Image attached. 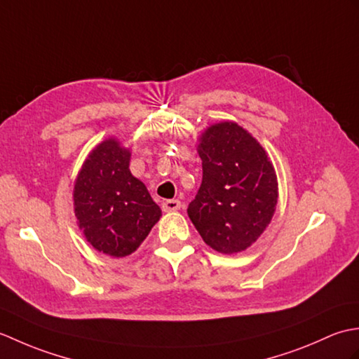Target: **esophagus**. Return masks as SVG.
<instances>
[{
    "label": "esophagus",
    "mask_w": 359,
    "mask_h": 359,
    "mask_svg": "<svg viewBox=\"0 0 359 359\" xmlns=\"http://www.w3.org/2000/svg\"><path fill=\"white\" fill-rule=\"evenodd\" d=\"M180 207H182V203H180V201H177V199L165 201V202L162 203V208H163V211H165V212L177 211V210H180Z\"/></svg>",
    "instance_id": "obj_1"
}]
</instances>
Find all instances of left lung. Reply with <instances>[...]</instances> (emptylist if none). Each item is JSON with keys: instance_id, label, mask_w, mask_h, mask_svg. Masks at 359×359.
I'll return each mask as SVG.
<instances>
[{"instance_id": "left-lung-1", "label": "left lung", "mask_w": 359, "mask_h": 359, "mask_svg": "<svg viewBox=\"0 0 359 359\" xmlns=\"http://www.w3.org/2000/svg\"><path fill=\"white\" fill-rule=\"evenodd\" d=\"M197 152L203 175L188 216L212 250L245 251L276 211L278 177L271 160L247 129L228 120L205 129Z\"/></svg>"}]
</instances>
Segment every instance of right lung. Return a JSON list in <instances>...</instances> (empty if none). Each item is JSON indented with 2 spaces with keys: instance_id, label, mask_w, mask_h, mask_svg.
I'll return each mask as SVG.
<instances>
[{
  "instance_id": "obj_1",
  "label": "right lung",
  "mask_w": 359,
  "mask_h": 359,
  "mask_svg": "<svg viewBox=\"0 0 359 359\" xmlns=\"http://www.w3.org/2000/svg\"><path fill=\"white\" fill-rule=\"evenodd\" d=\"M131 148L116 137L89 152L74 184V212L86 241L111 257L140 247L162 210L142 180L129 171Z\"/></svg>"
}]
</instances>
